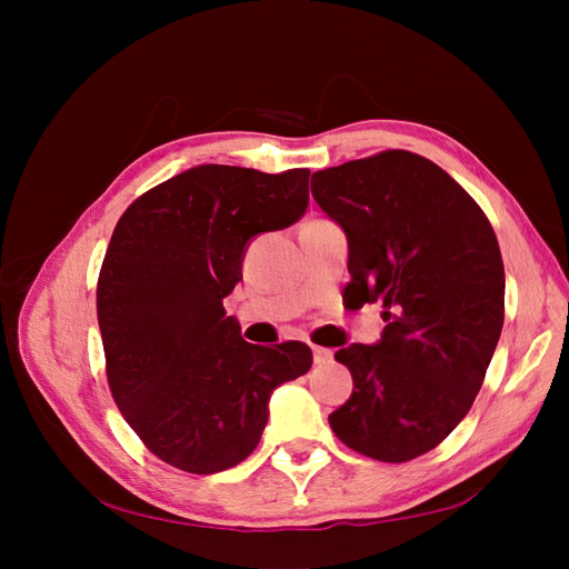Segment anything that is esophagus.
<instances>
[{
	"mask_svg": "<svg viewBox=\"0 0 569 569\" xmlns=\"http://www.w3.org/2000/svg\"><path fill=\"white\" fill-rule=\"evenodd\" d=\"M313 360H316V366H330L332 363V351L322 349V347H313Z\"/></svg>",
	"mask_w": 569,
	"mask_h": 569,
	"instance_id": "obj_1",
	"label": "esophagus"
}]
</instances>
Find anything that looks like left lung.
Instances as JSON below:
<instances>
[{
    "mask_svg": "<svg viewBox=\"0 0 569 569\" xmlns=\"http://www.w3.org/2000/svg\"><path fill=\"white\" fill-rule=\"evenodd\" d=\"M311 192L347 234L351 306L380 301L387 322L370 347L335 353L353 393L332 432L375 460L418 458L468 416L501 337L491 222L446 170L403 149L318 170Z\"/></svg>",
    "mask_w": 569,
    "mask_h": 569,
    "instance_id": "1",
    "label": "left lung"
}]
</instances>
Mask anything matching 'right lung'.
<instances>
[{
    "label": "right lung",
    "mask_w": 569,
    "mask_h": 569,
    "mask_svg": "<svg viewBox=\"0 0 569 569\" xmlns=\"http://www.w3.org/2000/svg\"><path fill=\"white\" fill-rule=\"evenodd\" d=\"M308 176L194 166L118 220L97 284L109 387L134 435L173 468H234L261 441L272 391L311 370L306 343L256 347L222 308L251 239L306 213Z\"/></svg>",
    "instance_id": "add662e5"
}]
</instances>
